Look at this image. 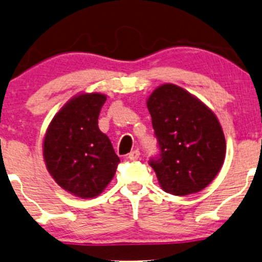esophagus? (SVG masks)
<instances>
[{
	"label": "esophagus",
	"mask_w": 262,
	"mask_h": 262,
	"mask_svg": "<svg viewBox=\"0 0 262 262\" xmlns=\"http://www.w3.org/2000/svg\"><path fill=\"white\" fill-rule=\"evenodd\" d=\"M140 150H137V149H135V150H132L131 153H128V157L127 158L128 159H131V161H137L138 158H140Z\"/></svg>",
	"instance_id": "obj_1"
}]
</instances>
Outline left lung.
Masks as SVG:
<instances>
[{
  "mask_svg": "<svg viewBox=\"0 0 262 262\" xmlns=\"http://www.w3.org/2000/svg\"><path fill=\"white\" fill-rule=\"evenodd\" d=\"M159 156L149 161L165 192L186 196L216 178L226 157L217 116L201 100L175 84L155 89L147 100Z\"/></svg>",
  "mask_w": 262,
  "mask_h": 262,
  "instance_id": "1",
  "label": "left lung"
}]
</instances>
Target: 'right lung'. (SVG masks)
I'll return each mask as SVG.
<instances>
[{
    "label": "right lung",
    "instance_id": "add662e5",
    "mask_svg": "<svg viewBox=\"0 0 262 262\" xmlns=\"http://www.w3.org/2000/svg\"><path fill=\"white\" fill-rule=\"evenodd\" d=\"M106 95L82 93L54 116L42 153L49 173L72 195L92 199L103 192L120 163L109 137L98 127Z\"/></svg>",
    "mask_w": 262,
    "mask_h": 262
}]
</instances>
